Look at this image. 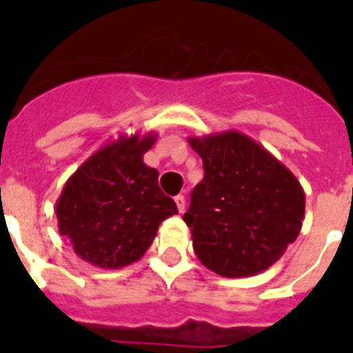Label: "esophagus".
<instances>
[{
  "label": "esophagus",
  "mask_w": 353,
  "mask_h": 353,
  "mask_svg": "<svg viewBox=\"0 0 353 353\" xmlns=\"http://www.w3.org/2000/svg\"><path fill=\"white\" fill-rule=\"evenodd\" d=\"M174 203H176V208H179V212L182 214L183 208H185V198H183L182 194L174 196Z\"/></svg>",
  "instance_id": "esophagus-1"
}]
</instances>
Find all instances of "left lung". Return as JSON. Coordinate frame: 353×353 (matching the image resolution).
<instances>
[{
  "label": "left lung",
  "mask_w": 353,
  "mask_h": 353,
  "mask_svg": "<svg viewBox=\"0 0 353 353\" xmlns=\"http://www.w3.org/2000/svg\"><path fill=\"white\" fill-rule=\"evenodd\" d=\"M187 141L205 170L183 214L198 260L223 277L267 270L301 233L305 210L301 182L239 130Z\"/></svg>",
  "instance_id": "1"
}]
</instances>
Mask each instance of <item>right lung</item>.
<instances>
[{
  "mask_svg": "<svg viewBox=\"0 0 353 353\" xmlns=\"http://www.w3.org/2000/svg\"><path fill=\"white\" fill-rule=\"evenodd\" d=\"M157 134H120L81 164L56 201L60 235L81 260L101 269L138 261L152 245L159 224L179 214L159 187V171L143 155Z\"/></svg>",
  "mask_w": 353,
  "mask_h": 353,
  "instance_id": "add662e5",
  "label": "right lung"
}]
</instances>
